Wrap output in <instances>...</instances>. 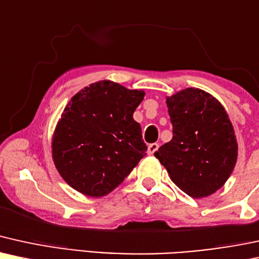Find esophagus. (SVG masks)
I'll return each mask as SVG.
<instances>
[{"instance_id": "1", "label": "esophagus", "mask_w": 259, "mask_h": 259, "mask_svg": "<svg viewBox=\"0 0 259 259\" xmlns=\"http://www.w3.org/2000/svg\"><path fill=\"white\" fill-rule=\"evenodd\" d=\"M157 149H159V144H157V143H153V144H150L148 147V154H155L157 151Z\"/></svg>"}]
</instances>
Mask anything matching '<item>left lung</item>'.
<instances>
[{
  "label": "left lung",
  "mask_w": 259,
  "mask_h": 259,
  "mask_svg": "<svg viewBox=\"0 0 259 259\" xmlns=\"http://www.w3.org/2000/svg\"><path fill=\"white\" fill-rule=\"evenodd\" d=\"M172 139L154 155L169 178L191 197L223 187L238 159V143L227 111L211 94L187 88L166 100Z\"/></svg>",
  "instance_id": "left-lung-1"
}]
</instances>
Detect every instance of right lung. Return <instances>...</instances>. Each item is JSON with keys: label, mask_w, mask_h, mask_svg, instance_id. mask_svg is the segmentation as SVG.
I'll return each instance as SVG.
<instances>
[{"label": "right lung", "mask_w": 259, "mask_h": 259, "mask_svg": "<svg viewBox=\"0 0 259 259\" xmlns=\"http://www.w3.org/2000/svg\"><path fill=\"white\" fill-rule=\"evenodd\" d=\"M144 94L99 81L72 97L52 142L54 165L70 187L104 196L147 155L141 124L133 120Z\"/></svg>", "instance_id": "1"}]
</instances>
